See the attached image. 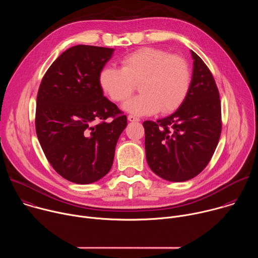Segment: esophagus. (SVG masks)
<instances>
[{"instance_id":"esophagus-1","label":"esophagus","mask_w":258,"mask_h":258,"mask_svg":"<svg viewBox=\"0 0 258 258\" xmlns=\"http://www.w3.org/2000/svg\"><path fill=\"white\" fill-rule=\"evenodd\" d=\"M127 119H128V121H132V122H134V121H140V118H138V117H136V116H134V115H128V116H127Z\"/></svg>"}]
</instances>
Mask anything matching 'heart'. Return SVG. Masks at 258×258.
<instances>
[{
    "mask_svg": "<svg viewBox=\"0 0 258 258\" xmlns=\"http://www.w3.org/2000/svg\"><path fill=\"white\" fill-rule=\"evenodd\" d=\"M121 69L105 66L99 75L102 90L115 102L125 101L140 84L141 95L122 108L135 115L173 111L186 99L191 70L185 58L156 48H142L120 60Z\"/></svg>",
    "mask_w": 258,
    "mask_h": 258,
    "instance_id": "1",
    "label": "heart"
}]
</instances>
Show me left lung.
I'll list each match as a JSON object with an SVG mask.
<instances>
[{"mask_svg":"<svg viewBox=\"0 0 258 258\" xmlns=\"http://www.w3.org/2000/svg\"><path fill=\"white\" fill-rule=\"evenodd\" d=\"M192 80L175 111L157 121L143 122L146 158L152 171L169 181H185L210 161L222 132L217 87L203 60L191 51Z\"/></svg>","mask_w":258,"mask_h":258,"instance_id":"left-lung-1","label":"left lung"}]
</instances>
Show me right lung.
<instances>
[{
	"mask_svg": "<svg viewBox=\"0 0 258 258\" xmlns=\"http://www.w3.org/2000/svg\"><path fill=\"white\" fill-rule=\"evenodd\" d=\"M113 53L86 45L67 49L47 70L36 98L35 131L42 149L62 177L80 185L95 182L111 169L126 127V116L104 97L99 83Z\"/></svg>",
	"mask_w": 258,
	"mask_h": 258,
	"instance_id": "1",
	"label": "right lung"
}]
</instances>
